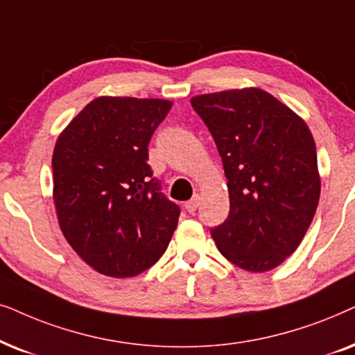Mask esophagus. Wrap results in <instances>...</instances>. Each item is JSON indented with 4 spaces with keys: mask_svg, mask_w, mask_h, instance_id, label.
Listing matches in <instances>:
<instances>
[{
    "mask_svg": "<svg viewBox=\"0 0 355 355\" xmlns=\"http://www.w3.org/2000/svg\"><path fill=\"white\" fill-rule=\"evenodd\" d=\"M198 205H200V196H195L193 198V200H190V201H187L185 202V209L190 212V214H193V212H195L196 209H198Z\"/></svg>",
    "mask_w": 355,
    "mask_h": 355,
    "instance_id": "obj_1",
    "label": "esophagus"
}]
</instances>
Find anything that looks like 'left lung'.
I'll return each instance as SVG.
<instances>
[{"instance_id":"left-lung-1","label":"left lung","mask_w":355,"mask_h":355,"mask_svg":"<svg viewBox=\"0 0 355 355\" xmlns=\"http://www.w3.org/2000/svg\"><path fill=\"white\" fill-rule=\"evenodd\" d=\"M216 141L230 211L211 229L235 266L264 272L299 247L313 220L321 180L315 139L286 103L258 87L191 98Z\"/></svg>"}]
</instances>
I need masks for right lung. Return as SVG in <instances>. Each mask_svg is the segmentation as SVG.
<instances>
[{
    "instance_id": "right-lung-1",
    "label": "right lung",
    "mask_w": 355,
    "mask_h": 355,
    "mask_svg": "<svg viewBox=\"0 0 355 355\" xmlns=\"http://www.w3.org/2000/svg\"><path fill=\"white\" fill-rule=\"evenodd\" d=\"M172 102L102 96L61 131L53 201L64 239L97 272L133 277L162 257L180 207L160 193L148 146Z\"/></svg>"
}]
</instances>
